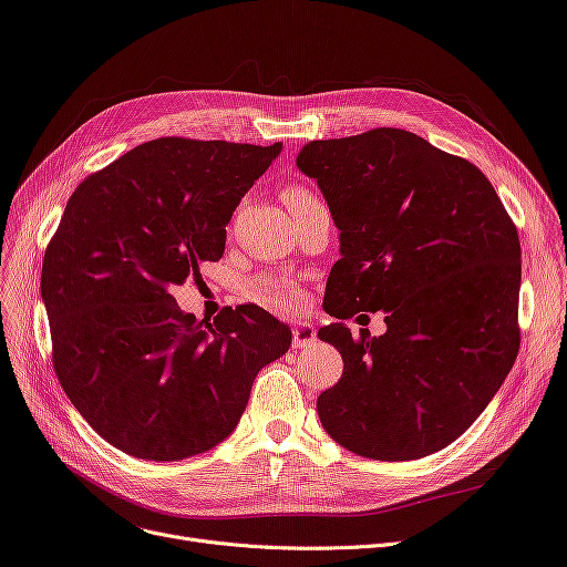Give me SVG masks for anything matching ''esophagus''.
<instances>
[{
    "instance_id": "esophagus-1",
    "label": "esophagus",
    "mask_w": 567,
    "mask_h": 567,
    "mask_svg": "<svg viewBox=\"0 0 567 567\" xmlns=\"http://www.w3.org/2000/svg\"><path fill=\"white\" fill-rule=\"evenodd\" d=\"M317 340V333L310 323H293L291 329V347L293 349H303Z\"/></svg>"
}]
</instances>
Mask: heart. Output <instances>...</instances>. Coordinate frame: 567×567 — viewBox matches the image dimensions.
I'll use <instances>...</instances> for the list:
<instances>
[{
  "label": "heart",
  "instance_id": "obj_1",
  "mask_svg": "<svg viewBox=\"0 0 567 567\" xmlns=\"http://www.w3.org/2000/svg\"><path fill=\"white\" fill-rule=\"evenodd\" d=\"M285 199H287L291 212H293V208H303V206H310V204L319 202V197L310 188H306L301 184L289 186L285 190ZM255 296H257L261 303L276 306V308H287V306H291L296 301L293 289L287 282H282V280H261V282H257L255 285Z\"/></svg>",
  "mask_w": 567,
  "mask_h": 567
}]
</instances>
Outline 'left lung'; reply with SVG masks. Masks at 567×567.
Returning <instances> with one entry per match:
<instances>
[{"instance_id": "1", "label": "left lung", "mask_w": 567, "mask_h": 567, "mask_svg": "<svg viewBox=\"0 0 567 567\" xmlns=\"http://www.w3.org/2000/svg\"><path fill=\"white\" fill-rule=\"evenodd\" d=\"M296 165L340 229L323 310L385 312L379 338H351L342 321L319 331L344 361L319 421L370 460L432 455L471 427L517 359V227L478 167L409 131L315 140Z\"/></svg>"}]
</instances>
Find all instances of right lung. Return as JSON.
I'll return each mask as SVG.
<instances>
[{
	"label": "right lung",
	"mask_w": 567,
	"mask_h": 567,
	"mask_svg": "<svg viewBox=\"0 0 567 567\" xmlns=\"http://www.w3.org/2000/svg\"><path fill=\"white\" fill-rule=\"evenodd\" d=\"M282 144L161 137L86 176L48 244L41 296L64 393L114 449L176 462L225 441L289 326L257 306L197 321L174 287L225 252V225Z\"/></svg>",
	"instance_id": "right-lung-1"
}]
</instances>
